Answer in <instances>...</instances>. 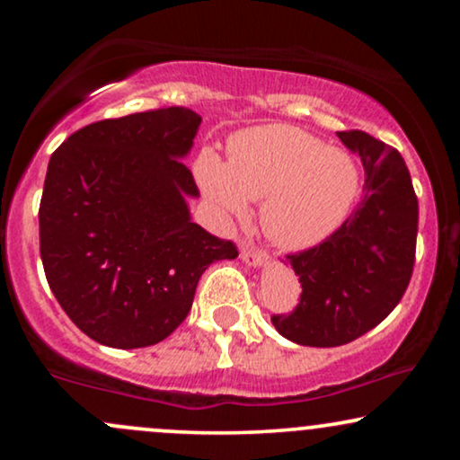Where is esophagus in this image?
I'll use <instances>...</instances> for the list:
<instances>
[{"instance_id":"esophagus-1","label":"esophagus","mask_w":460,"mask_h":460,"mask_svg":"<svg viewBox=\"0 0 460 460\" xmlns=\"http://www.w3.org/2000/svg\"><path fill=\"white\" fill-rule=\"evenodd\" d=\"M241 260L244 263H249V266H261V263L268 260V255H266V251L251 247V244H244V247L241 249Z\"/></svg>"}]
</instances>
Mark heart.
<instances>
[{
	"mask_svg": "<svg viewBox=\"0 0 460 460\" xmlns=\"http://www.w3.org/2000/svg\"><path fill=\"white\" fill-rule=\"evenodd\" d=\"M194 175L224 219L247 217L251 200L263 199V232L287 251L329 238L360 192V172L349 155L288 125L238 131L228 142V163L200 150Z\"/></svg>",
	"mask_w": 460,
	"mask_h": 460,
	"instance_id": "1",
	"label": "heart"
}]
</instances>
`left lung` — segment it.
Here are the masks:
<instances>
[{
	"instance_id": "left-lung-1",
	"label": "left lung",
	"mask_w": 460,
	"mask_h": 460,
	"mask_svg": "<svg viewBox=\"0 0 460 460\" xmlns=\"http://www.w3.org/2000/svg\"><path fill=\"white\" fill-rule=\"evenodd\" d=\"M360 156L364 194L351 216L316 247L287 255L301 282L291 314H274L282 337L337 348L383 323L406 293L414 268L419 200L402 155L367 131H337Z\"/></svg>"
}]
</instances>
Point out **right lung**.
Returning a JSON list of instances; mask_svg holds the SVG:
<instances>
[{
	"instance_id": "right-lung-1",
	"label": "right lung",
	"mask_w": 460,
	"mask_h": 460,
	"mask_svg": "<svg viewBox=\"0 0 460 460\" xmlns=\"http://www.w3.org/2000/svg\"><path fill=\"white\" fill-rule=\"evenodd\" d=\"M200 117L165 106L85 125L54 150L40 203V253L66 316L93 341L148 348L192 307L199 279L236 244L190 222L199 197L180 159Z\"/></svg>"
}]
</instances>
